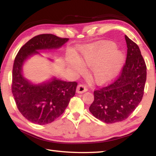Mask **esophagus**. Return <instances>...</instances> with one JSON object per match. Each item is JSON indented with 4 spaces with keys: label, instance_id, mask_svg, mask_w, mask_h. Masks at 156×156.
<instances>
[{
    "label": "esophagus",
    "instance_id": "34e87169",
    "mask_svg": "<svg viewBox=\"0 0 156 156\" xmlns=\"http://www.w3.org/2000/svg\"><path fill=\"white\" fill-rule=\"evenodd\" d=\"M87 91V87L84 85V84H78L77 88H76V92H77L78 94H83L84 93V92H86Z\"/></svg>",
    "mask_w": 156,
    "mask_h": 156
}]
</instances>
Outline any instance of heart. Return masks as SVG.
Instances as JSON below:
<instances>
[{"label": "heart", "instance_id": "obj_1", "mask_svg": "<svg viewBox=\"0 0 156 156\" xmlns=\"http://www.w3.org/2000/svg\"><path fill=\"white\" fill-rule=\"evenodd\" d=\"M79 61L69 62L71 68L78 73L84 72V66L91 67V76L98 84L113 80L124 63V54L113 43H96L85 47L79 56Z\"/></svg>", "mask_w": 156, "mask_h": 156}]
</instances>
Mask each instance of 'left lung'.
<instances>
[{"label": "left lung", "instance_id": "1", "mask_svg": "<svg viewBox=\"0 0 156 156\" xmlns=\"http://www.w3.org/2000/svg\"><path fill=\"white\" fill-rule=\"evenodd\" d=\"M127 55L121 75L114 83L94 91L89 107L95 118L105 123L127 118L141 102L147 79V67L139 47L125 35Z\"/></svg>", "mask_w": 156, "mask_h": 156}]
</instances>
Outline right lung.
Returning a JSON list of instances; mask_svg holds the SVG:
<instances>
[{
	"label": "right lung",
	"mask_w": 156,
	"mask_h": 156,
	"mask_svg": "<svg viewBox=\"0 0 156 156\" xmlns=\"http://www.w3.org/2000/svg\"><path fill=\"white\" fill-rule=\"evenodd\" d=\"M69 41L53 34L34 37L21 47L15 58L12 73V94L19 112L30 122L43 125L62 114L76 94V82H67L55 76L41 83L26 78L23 72L25 62L41 50L58 49ZM52 61V60H50Z\"/></svg>",
	"instance_id": "right-lung-1"
}]
</instances>
